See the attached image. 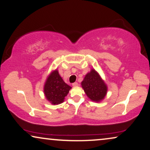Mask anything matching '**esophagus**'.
<instances>
[{
    "label": "esophagus",
    "instance_id": "obj_1",
    "mask_svg": "<svg viewBox=\"0 0 150 150\" xmlns=\"http://www.w3.org/2000/svg\"><path fill=\"white\" fill-rule=\"evenodd\" d=\"M79 85V84H78V82H74V83H72V86H76Z\"/></svg>",
    "mask_w": 150,
    "mask_h": 150
}]
</instances>
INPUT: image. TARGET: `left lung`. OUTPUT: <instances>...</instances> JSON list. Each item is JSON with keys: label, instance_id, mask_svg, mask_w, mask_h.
<instances>
[{"label": "left lung", "instance_id": "left-lung-1", "mask_svg": "<svg viewBox=\"0 0 150 150\" xmlns=\"http://www.w3.org/2000/svg\"><path fill=\"white\" fill-rule=\"evenodd\" d=\"M81 84L86 95L92 101L102 100L107 93V86L95 70L85 76Z\"/></svg>", "mask_w": 150, "mask_h": 150}]
</instances>
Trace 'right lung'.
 Instances as JSON below:
<instances>
[{"label": "right lung", "mask_w": 150, "mask_h": 150, "mask_svg": "<svg viewBox=\"0 0 150 150\" xmlns=\"http://www.w3.org/2000/svg\"><path fill=\"white\" fill-rule=\"evenodd\" d=\"M71 86L68 85L60 76L57 70L51 73L45 82L44 92L47 100L53 104H59L64 100Z\"/></svg>", "instance_id": "right-lung-1"}]
</instances>
